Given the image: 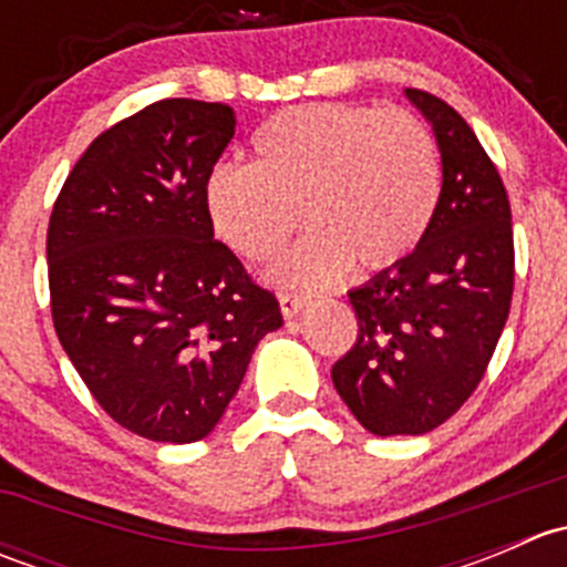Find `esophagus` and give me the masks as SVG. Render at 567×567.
I'll return each mask as SVG.
<instances>
[{
	"instance_id": "34e87169",
	"label": "esophagus",
	"mask_w": 567,
	"mask_h": 567,
	"mask_svg": "<svg viewBox=\"0 0 567 567\" xmlns=\"http://www.w3.org/2000/svg\"><path fill=\"white\" fill-rule=\"evenodd\" d=\"M305 307H307V296L288 293V290H285V293H279V310H282V316L288 318V320L299 316V312L305 310Z\"/></svg>"
}]
</instances>
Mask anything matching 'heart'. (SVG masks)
<instances>
[{"instance_id":"obj_1","label":"heart","mask_w":567,"mask_h":567,"mask_svg":"<svg viewBox=\"0 0 567 567\" xmlns=\"http://www.w3.org/2000/svg\"><path fill=\"white\" fill-rule=\"evenodd\" d=\"M255 162L221 164L205 199L221 241L271 260L288 288H323L351 262L379 271L403 260L431 227L442 194L436 140L405 109L307 104L274 114L251 140Z\"/></svg>"}]
</instances>
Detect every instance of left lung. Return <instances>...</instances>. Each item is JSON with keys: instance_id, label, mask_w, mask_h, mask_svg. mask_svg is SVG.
Returning a JSON list of instances; mask_svg holds the SVG:
<instances>
[{"instance_id": "left-lung-1", "label": "left lung", "mask_w": 567, "mask_h": 567, "mask_svg": "<svg viewBox=\"0 0 567 567\" xmlns=\"http://www.w3.org/2000/svg\"><path fill=\"white\" fill-rule=\"evenodd\" d=\"M405 99L431 123L442 194L411 255L348 293L359 318L331 381L364 431L422 436L477 390L513 299L511 203L494 162L453 106Z\"/></svg>"}]
</instances>
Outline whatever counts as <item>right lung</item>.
Returning a JSON list of instances; mask_svg holds the SVG:
<instances>
[{"label":"right lung","mask_w":567,"mask_h":567,"mask_svg":"<svg viewBox=\"0 0 567 567\" xmlns=\"http://www.w3.org/2000/svg\"><path fill=\"white\" fill-rule=\"evenodd\" d=\"M233 134L230 106L156 101L93 140L51 210L56 337L101 409L151 442L208 436L282 326L214 238L205 188Z\"/></svg>","instance_id":"add662e5"}]
</instances>
